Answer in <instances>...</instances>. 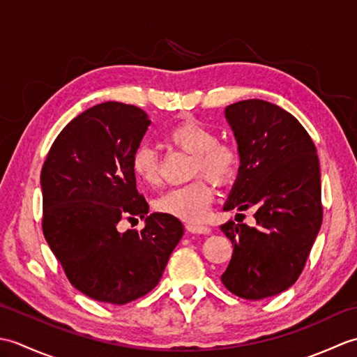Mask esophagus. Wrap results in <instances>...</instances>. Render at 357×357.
<instances>
[{"instance_id": "1", "label": "esophagus", "mask_w": 357, "mask_h": 357, "mask_svg": "<svg viewBox=\"0 0 357 357\" xmlns=\"http://www.w3.org/2000/svg\"><path fill=\"white\" fill-rule=\"evenodd\" d=\"M187 231L190 233H198V234H208L210 227L202 225V224H185Z\"/></svg>"}]
</instances>
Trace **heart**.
Returning <instances> with one entry per match:
<instances>
[{
	"label": "heart",
	"instance_id": "obj_1",
	"mask_svg": "<svg viewBox=\"0 0 357 357\" xmlns=\"http://www.w3.org/2000/svg\"><path fill=\"white\" fill-rule=\"evenodd\" d=\"M170 144L183 149L195 156L192 174H206L218 185L231 183L236 176L241 156L236 147L229 142L218 141L216 133L195 119H187L174 126L167 135ZM132 170L142 184L155 187L161 181V167L155 149L141 144L132 156ZM213 202V187L206 178H198L193 183L174 187L158 198V211L188 222H198L206 218Z\"/></svg>",
	"mask_w": 357,
	"mask_h": 357
}]
</instances>
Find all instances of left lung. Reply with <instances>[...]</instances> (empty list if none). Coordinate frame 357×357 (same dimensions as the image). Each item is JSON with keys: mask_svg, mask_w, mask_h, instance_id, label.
<instances>
[{"mask_svg": "<svg viewBox=\"0 0 357 357\" xmlns=\"http://www.w3.org/2000/svg\"><path fill=\"white\" fill-rule=\"evenodd\" d=\"M225 118L241 165L224 210L255 208L256 227L221 225L233 245L221 280L242 299L271 298L298 280L319 233V159L305 128L275 104L239 101L225 109Z\"/></svg>", "mask_w": 357, "mask_h": 357, "instance_id": "obj_1", "label": "left lung"}]
</instances>
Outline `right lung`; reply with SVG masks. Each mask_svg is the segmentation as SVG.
Returning a JSON list of instances; mask_svg holds the SVG:
<instances>
[{
    "label": "right lung",
    "mask_w": 357,
    "mask_h": 357,
    "mask_svg": "<svg viewBox=\"0 0 357 357\" xmlns=\"http://www.w3.org/2000/svg\"><path fill=\"white\" fill-rule=\"evenodd\" d=\"M150 126L136 105L102 102L73 118L43 164V233L69 282L95 301L124 305L158 285L184 234L178 218L149 213L132 156ZM136 215L142 231L121 234Z\"/></svg>",
    "instance_id": "right-lung-1"
}]
</instances>
